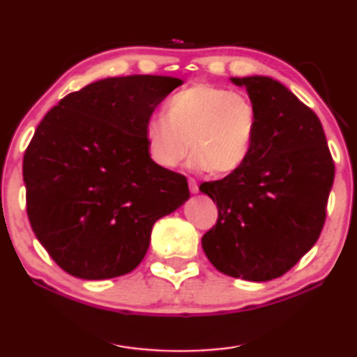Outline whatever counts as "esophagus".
Returning a JSON list of instances; mask_svg holds the SVG:
<instances>
[{
    "mask_svg": "<svg viewBox=\"0 0 357 357\" xmlns=\"http://www.w3.org/2000/svg\"><path fill=\"white\" fill-rule=\"evenodd\" d=\"M189 189H190V192H192V194H197L199 192V185H197V183H195L194 179H189Z\"/></svg>",
    "mask_w": 357,
    "mask_h": 357,
    "instance_id": "obj_1",
    "label": "esophagus"
}]
</instances>
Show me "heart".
Returning a JSON list of instances; mask_svg holds the SVG:
<instances>
[{
  "mask_svg": "<svg viewBox=\"0 0 357 357\" xmlns=\"http://www.w3.org/2000/svg\"><path fill=\"white\" fill-rule=\"evenodd\" d=\"M165 116H152L144 128L149 157L172 169L188 150L194 169L225 176L243 167L252 150L259 114L245 93L213 84H195L168 100Z\"/></svg>",
  "mask_w": 357,
  "mask_h": 357,
  "instance_id": "heart-1",
  "label": "heart"
}]
</instances>
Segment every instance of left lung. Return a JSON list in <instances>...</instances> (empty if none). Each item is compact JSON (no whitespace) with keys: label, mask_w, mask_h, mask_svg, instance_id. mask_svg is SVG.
Instances as JSON below:
<instances>
[{"label":"left lung","mask_w":357,"mask_h":357,"mask_svg":"<svg viewBox=\"0 0 357 357\" xmlns=\"http://www.w3.org/2000/svg\"><path fill=\"white\" fill-rule=\"evenodd\" d=\"M245 87L259 114L252 150L238 172L200 184L218 207L202 248L233 278L284 275L317 243L327 217L335 165L322 123L272 77H231Z\"/></svg>","instance_id":"1"}]
</instances>
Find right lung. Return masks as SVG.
Instances as JSON below:
<instances>
[{"label":"right lung","mask_w":357,"mask_h":357,"mask_svg":"<svg viewBox=\"0 0 357 357\" xmlns=\"http://www.w3.org/2000/svg\"><path fill=\"white\" fill-rule=\"evenodd\" d=\"M183 80L108 77L59 100L24 155L27 215L40 244L84 280L142 262L153 223L189 199L183 174L149 157L144 128Z\"/></svg>","instance_id":"1"}]
</instances>
